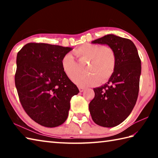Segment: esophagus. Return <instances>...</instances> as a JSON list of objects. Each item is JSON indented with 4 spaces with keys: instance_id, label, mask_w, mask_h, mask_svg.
Masks as SVG:
<instances>
[{
    "instance_id": "1",
    "label": "esophagus",
    "mask_w": 158,
    "mask_h": 158,
    "mask_svg": "<svg viewBox=\"0 0 158 158\" xmlns=\"http://www.w3.org/2000/svg\"><path fill=\"white\" fill-rule=\"evenodd\" d=\"M84 87H81V86H79V91L80 92H83V91H84Z\"/></svg>"
}]
</instances>
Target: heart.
Instances as JSON below:
<instances>
[{
  "label": "heart",
  "instance_id": "obj_1",
  "mask_svg": "<svg viewBox=\"0 0 158 158\" xmlns=\"http://www.w3.org/2000/svg\"><path fill=\"white\" fill-rule=\"evenodd\" d=\"M73 53L79 60H88L85 68L90 73L75 80L77 84L82 86L104 82L109 79L116 68V58L114 49L109 45L91 43L83 44L74 49ZM63 70L71 80H74L79 74L76 60L70 53L64 55L61 60Z\"/></svg>",
  "mask_w": 158,
  "mask_h": 158
}]
</instances>
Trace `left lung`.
Returning <instances> with one entry per match:
<instances>
[{
  "label": "left lung",
  "mask_w": 158,
  "mask_h": 158,
  "mask_svg": "<svg viewBox=\"0 0 158 158\" xmlns=\"http://www.w3.org/2000/svg\"><path fill=\"white\" fill-rule=\"evenodd\" d=\"M91 43L109 45L116 54L114 73L107 83L93 89L95 97L89 106L93 121L96 124L113 127L127 118L137 102L141 60L137 47L129 39L109 34Z\"/></svg>",
  "instance_id": "left-lung-1"
}]
</instances>
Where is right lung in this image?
Masks as SVG:
<instances>
[{"label": "right lung", "mask_w": 158, "mask_h": 158, "mask_svg": "<svg viewBox=\"0 0 158 158\" xmlns=\"http://www.w3.org/2000/svg\"><path fill=\"white\" fill-rule=\"evenodd\" d=\"M72 47L28 43L17 56L15 85L23 109L35 122L47 127L62 125L68 116L77 85L64 73L61 60Z\"/></svg>", "instance_id": "right-lung-1"}]
</instances>
